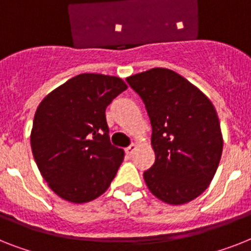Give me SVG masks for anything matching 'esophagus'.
I'll list each match as a JSON object with an SVG mask.
<instances>
[{"instance_id":"esophagus-1","label":"esophagus","mask_w":251,"mask_h":251,"mask_svg":"<svg viewBox=\"0 0 251 251\" xmlns=\"http://www.w3.org/2000/svg\"><path fill=\"white\" fill-rule=\"evenodd\" d=\"M136 148H138V147H136L135 144H131V145H130V147L125 148V153L127 155H132V153H134V151H136Z\"/></svg>"}]
</instances>
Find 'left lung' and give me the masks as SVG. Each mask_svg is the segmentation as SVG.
Here are the masks:
<instances>
[{
	"instance_id": "obj_1",
	"label": "left lung",
	"mask_w": 251,
	"mask_h": 251,
	"mask_svg": "<svg viewBox=\"0 0 251 251\" xmlns=\"http://www.w3.org/2000/svg\"><path fill=\"white\" fill-rule=\"evenodd\" d=\"M145 104L151 124L154 165L144 172L153 195L168 204L198 198L222 155L220 120L207 97L175 71L151 69L126 79Z\"/></svg>"
}]
</instances>
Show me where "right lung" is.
Masks as SVG:
<instances>
[{
	"instance_id": "1",
	"label": "right lung",
	"mask_w": 251,
	"mask_h": 251,
	"mask_svg": "<svg viewBox=\"0 0 251 251\" xmlns=\"http://www.w3.org/2000/svg\"><path fill=\"white\" fill-rule=\"evenodd\" d=\"M126 88L120 77L80 74L38 106L31 151L43 178L65 201H93L115 178L124 151L111 144L106 108Z\"/></svg>"
}]
</instances>
